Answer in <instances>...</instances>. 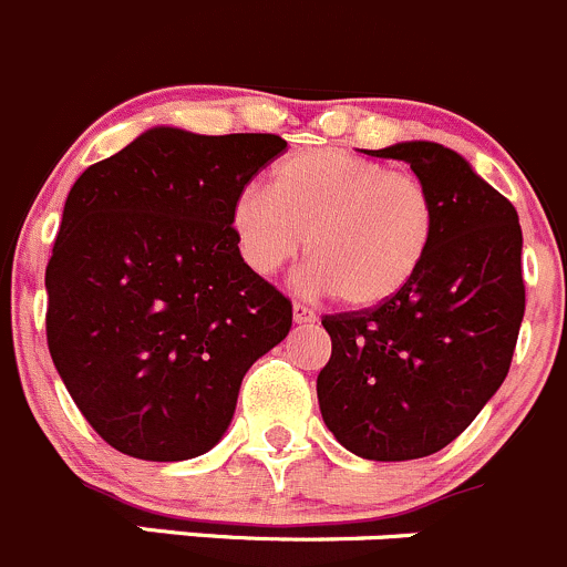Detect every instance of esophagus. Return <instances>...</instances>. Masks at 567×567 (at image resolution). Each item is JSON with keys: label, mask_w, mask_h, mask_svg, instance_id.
I'll return each instance as SVG.
<instances>
[{"label": "esophagus", "mask_w": 567, "mask_h": 567, "mask_svg": "<svg viewBox=\"0 0 567 567\" xmlns=\"http://www.w3.org/2000/svg\"><path fill=\"white\" fill-rule=\"evenodd\" d=\"M293 321L296 323H316V312H312L310 307H305V305H299V301H296V305H293Z\"/></svg>", "instance_id": "obj_1"}]
</instances>
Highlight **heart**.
<instances>
[{
	"instance_id": "b5f03b06",
	"label": "heart",
	"mask_w": 567,
	"mask_h": 567,
	"mask_svg": "<svg viewBox=\"0 0 567 567\" xmlns=\"http://www.w3.org/2000/svg\"><path fill=\"white\" fill-rule=\"evenodd\" d=\"M435 202L404 172L340 150L288 157L271 185L246 188L229 213L246 266L274 274L307 240L305 285L354 310L388 305L421 271L435 238Z\"/></svg>"
}]
</instances>
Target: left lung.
Segmentation results:
<instances>
[{
  "instance_id": "left-lung-1",
  "label": "left lung",
  "mask_w": 567,
  "mask_h": 567,
  "mask_svg": "<svg viewBox=\"0 0 567 567\" xmlns=\"http://www.w3.org/2000/svg\"><path fill=\"white\" fill-rule=\"evenodd\" d=\"M371 157L404 161L435 202L421 271L388 305L323 318L332 357L318 373L323 423L377 463L441 452L496 395L524 321L518 213L454 150L401 141Z\"/></svg>"
}]
</instances>
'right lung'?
Returning <instances> with one entry per match:
<instances>
[{
	"label": "right lung",
	"mask_w": 567,
	"mask_h": 567,
	"mask_svg": "<svg viewBox=\"0 0 567 567\" xmlns=\"http://www.w3.org/2000/svg\"><path fill=\"white\" fill-rule=\"evenodd\" d=\"M279 135L152 126L80 174L47 266V340L65 390L121 454L179 463L229 430L246 371L290 332L229 213Z\"/></svg>",
	"instance_id": "1"
}]
</instances>
